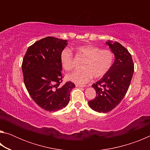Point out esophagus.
<instances>
[{
	"instance_id": "esophagus-1",
	"label": "esophagus",
	"mask_w": 150,
	"mask_h": 150,
	"mask_svg": "<svg viewBox=\"0 0 150 150\" xmlns=\"http://www.w3.org/2000/svg\"><path fill=\"white\" fill-rule=\"evenodd\" d=\"M76 87H85V86H83V85H80L76 84Z\"/></svg>"
}]
</instances>
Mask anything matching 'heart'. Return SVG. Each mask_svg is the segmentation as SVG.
Returning a JSON list of instances; mask_svg holds the SVG:
<instances>
[{
  "label": "heart",
  "mask_w": 150,
  "mask_h": 150,
  "mask_svg": "<svg viewBox=\"0 0 150 150\" xmlns=\"http://www.w3.org/2000/svg\"><path fill=\"white\" fill-rule=\"evenodd\" d=\"M79 54L85 58L81 65L82 69L75 70L66 76L67 80L79 85H85L92 77L99 79L108 73L113 65L114 54L108 50H100L93 45H80L76 48ZM59 60L65 71L73 67V57L71 50L65 48L60 53Z\"/></svg>",
  "instance_id": "b5f03b06"
}]
</instances>
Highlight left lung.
I'll return each instance as SVG.
<instances>
[{"label": "left lung", "instance_id": "left-lung-1", "mask_svg": "<svg viewBox=\"0 0 150 150\" xmlns=\"http://www.w3.org/2000/svg\"><path fill=\"white\" fill-rule=\"evenodd\" d=\"M115 55L113 65L105 75L92 85L96 97L88 105L98 112H108L115 108L128 91L134 68L131 54L120 43L106 42Z\"/></svg>", "mask_w": 150, "mask_h": 150}]
</instances>
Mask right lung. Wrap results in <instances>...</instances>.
<instances>
[{
    "label": "right lung",
    "mask_w": 150,
    "mask_h": 150,
    "mask_svg": "<svg viewBox=\"0 0 150 150\" xmlns=\"http://www.w3.org/2000/svg\"><path fill=\"white\" fill-rule=\"evenodd\" d=\"M67 45L66 40L46 37L28 48L22 62L24 81L34 102L50 112L61 110L68 105L70 93L75 87L71 81L61 86L62 51Z\"/></svg>",
    "instance_id": "right-lung-1"
}]
</instances>
